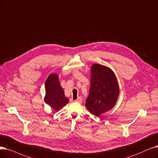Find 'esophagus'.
<instances>
[{"label": "esophagus", "instance_id": "1", "mask_svg": "<svg viewBox=\"0 0 158 158\" xmlns=\"http://www.w3.org/2000/svg\"><path fill=\"white\" fill-rule=\"evenodd\" d=\"M81 101H82V98L81 97H79L78 99H77V100H74V102H77V103H81Z\"/></svg>", "mask_w": 158, "mask_h": 158}]
</instances>
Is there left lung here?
<instances>
[{"mask_svg":"<svg viewBox=\"0 0 158 158\" xmlns=\"http://www.w3.org/2000/svg\"><path fill=\"white\" fill-rule=\"evenodd\" d=\"M91 73V86L85 107L92 114L98 117L115 106L119 87L116 76L108 67L94 64Z\"/></svg>","mask_w":158,"mask_h":158,"instance_id":"obj_1","label":"left lung"}]
</instances>
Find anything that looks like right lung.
<instances>
[{
	"mask_svg": "<svg viewBox=\"0 0 158 158\" xmlns=\"http://www.w3.org/2000/svg\"><path fill=\"white\" fill-rule=\"evenodd\" d=\"M46 90L44 102L56 111L62 109L68 103L69 99L64 95V91L60 84L56 74L49 75L46 81Z\"/></svg>",
	"mask_w": 158,
	"mask_h": 158,
	"instance_id": "1",
	"label": "right lung"
}]
</instances>
